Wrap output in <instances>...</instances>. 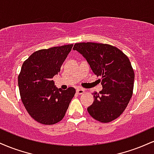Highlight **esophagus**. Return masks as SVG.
Masks as SVG:
<instances>
[{
	"mask_svg": "<svg viewBox=\"0 0 154 154\" xmlns=\"http://www.w3.org/2000/svg\"><path fill=\"white\" fill-rule=\"evenodd\" d=\"M76 92H77V94L81 95L85 93V89H83L82 88H77V90H76Z\"/></svg>",
	"mask_w": 154,
	"mask_h": 154,
	"instance_id": "esophagus-1",
	"label": "esophagus"
}]
</instances>
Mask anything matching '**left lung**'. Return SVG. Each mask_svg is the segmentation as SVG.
<instances>
[{
    "mask_svg": "<svg viewBox=\"0 0 154 154\" xmlns=\"http://www.w3.org/2000/svg\"><path fill=\"white\" fill-rule=\"evenodd\" d=\"M73 49L85 58L95 75L101 77L103 89L93 93L94 101L88 113L100 122L116 119L128 106L133 92L135 74L128 57L109 44L79 43Z\"/></svg>",
    "mask_w": 154,
    "mask_h": 154,
    "instance_id": "left-lung-1",
    "label": "left lung"
}]
</instances>
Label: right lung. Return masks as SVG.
Here are the masks:
<instances>
[{
  "label": "right lung",
  "mask_w": 154,
  "mask_h": 154,
  "mask_svg": "<svg viewBox=\"0 0 154 154\" xmlns=\"http://www.w3.org/2000/svg\"><path fill=\"white\" fill-rule=\"evenodd\" d=\"M72 46L37 51L23 63L18 77L21 99L28 114L39 123L51 125L61 121L75 96V88L58 89L52 80Z\"/></svg>",
  "instance_id": "right-lung-1"
}]
</instances>
